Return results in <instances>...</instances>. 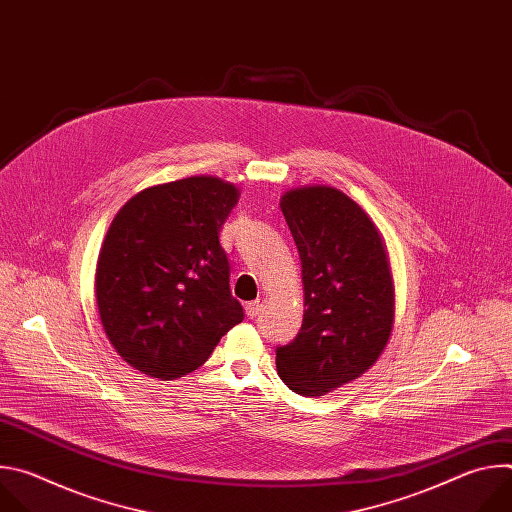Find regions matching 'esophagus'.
<instances>
[{
	"instance_id": "1",
	"label": "esophagus",
	"mask_w": 512,
	"mask_h": 512,
	"mask_svg": "<svg viewBox=\"0 0 512 512\" xmlns=\"http://www.w3.org/2000/svg\"><path fill=\"white\" fill-rule=\"evenodd\" d=\"M263 306H265V298H259V300H255V302H249L247 308H245V312H247L249 318H257V316L263 312Z\"/></svg>"
}]
</instances>
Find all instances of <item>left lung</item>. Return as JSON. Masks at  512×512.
<instances>
[{
    "label": "left lung",
    "mask_w": 512,
    "mask_h": 512,
    "mask_svg": "<svg viewBox=\"0 0 512 512\" xmlns=\"http://www.w3.org/2000/svg\"><path fill=\"white\" fill-rule=\"evenodd\" d=\"M281 212L302 259L306 312L298 336L275 348L277 375L294 393L320 397L383 352L395 316L393 275L379 229L344 192L289 190Z\"/></svg>",
    "instance_id": "obj_1"
}]
</instances>
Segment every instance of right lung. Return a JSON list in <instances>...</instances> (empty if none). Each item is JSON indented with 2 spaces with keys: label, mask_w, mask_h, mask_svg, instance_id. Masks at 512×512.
I'll use <instances>...</instances> for the list:
<instances>
[{
  "label": "right lung",
  "mask_w": 512,
  "mask_h": 512,
  "mask_svg": "<svg viewBox=\"0 0 512 512\" xmlns=\"http://www.w3.org/2000/svg\"><path fill=\"white\" fill-rule=\"evenodd\" d=\"M239 190L192 176L135 194L113 218L97 263L105 334L133 369L178 379L239 322L231 263L218 241Z\"/></svg>",
  "instance_id": "obj_1"
}]
</instances>
